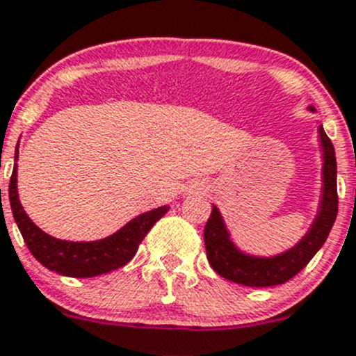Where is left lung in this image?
Here are the masks:
<instances>
[{
    "label": "left lung",
    "mask_w": 356,
    "mask_h": 356,
    "mask_svg": "<svg viewBox=\"0 0 356 356\" xmlns=\"http://www.w3.org/2000/svg\"><path fill=\"white\" fill-rule=\"evenodd\" d=\"M318 131L323 147V188L314 223L302 241L284 253L270 258L251 257L238 251L237 245L232 242L223 218L218 207L212 205V212L204 230V241L209 264L221 277L253 288L283 284L297 275L325 244L337 218V163L334 145L327 137L323 126L320 124Z\"/></svg>",
    "instance_id": "left-lung-1"
}]
</instances>
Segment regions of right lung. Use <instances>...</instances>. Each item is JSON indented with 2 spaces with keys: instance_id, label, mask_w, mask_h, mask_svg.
I'll list each match as a JSON object with an SVG mask.
<instances>
[{
  "instance_id": "add662e5",
  "label": "right lung",
  "mask_w": 356,
  "mask_h": 356,
  "mask_svg": "<svg viewBox=\"0 0 356 356\" xmlns=\"http://www.w3.org/2000/svg\"><path fill=\"white\" fill-rule=\"evenodd\" d=\"M17 158L19 149H15V161ZM8 198L13 219L33 257L49 270L68 277H95L126 265L135 257L138 244L144 241L156 221L168 212L167 205H163L137 216L121 230L105 238L92 242H70L42 232L24 212L17 195V163L13 165L10 177Z\"/></svg>"
}]
</instances>
